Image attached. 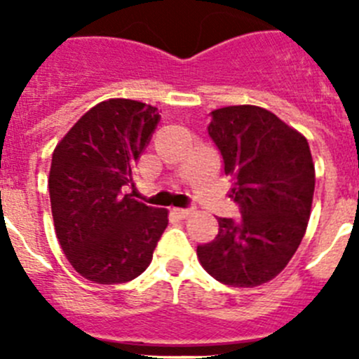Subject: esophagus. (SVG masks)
<instances>
[{
	"instance_id": "esophagus-1",
	"label": "esophagus",
	"mask_w": 359,
	"mask_h": 359,
	"mask_svg": "<svg viewBox=\"0 0 359 359\" xmlns=\"http://www.w3.org/2000/svg\"><path fill=\"white\" fill-rule=\"evenodd\" d=\"M173 212H175L179 217H187L195 212V209H191V207H187V209H173Z\"/></svg>"
}]
</instances>
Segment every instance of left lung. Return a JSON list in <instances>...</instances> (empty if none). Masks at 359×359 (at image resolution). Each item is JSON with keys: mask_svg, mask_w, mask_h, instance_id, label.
Returning a JSON list of instances; mask_svg holds the SVG:
<instances>
[{"mask_svg": "<svg viewBox=\"0 0 359 359\" xmlns=\"http://www.w3.org/2000/svg\"><path fill=\"white\" fill-rule=\"evenodd\" d=\"M241 219L217 217L214 241L196 248L203 269L232 287H257L285 269L306 232L316 166L303 134L259 106L210 113Z\"/></svg>", "mask_w": 359, "mask_h": 359, "instance_id": "1", "label": "left lung"}]
</instances>
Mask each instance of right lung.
<instances>
[{
	"label": "right lung",
	"mask_w": 359,
	"mask_h": 359,
	"mask_svg": "<svg viewBox=\"0 0 359 359\" xmlns=\"http://www.w3.org/2000/svg\"><path fill=\"white\" fill-rule=\"evenodd\" d=\"M157 108L109 99L86 111L53 152L49 196L56 237L83 278L113 285L134 280L152 262L168 210L123 195L150 143Z\"/></svg>",
	"instance_id": "right-lung-1"
}]
</instances>
